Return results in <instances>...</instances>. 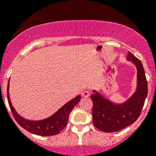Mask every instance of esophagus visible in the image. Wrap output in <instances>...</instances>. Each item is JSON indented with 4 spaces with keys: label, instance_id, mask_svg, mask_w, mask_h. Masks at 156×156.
<instances>
[{
    "label": "esophagus",
    "instance_id": "esophagus-1",
    "mask_svg": "<svg viewBox=\"0 0 156 156\" xmlns=\"http://www.w3.org/2000/svg\"><path fill=\"white\" fill-rule=\"evenodd\" d=\"M82 96L84 97H88L90 95V92L89 90H83L82 91Z\"/></svg>",
    "mask_w": 156,
    "mask_h": 156
}]
</instances>
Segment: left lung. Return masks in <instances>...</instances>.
<instances>
[{"mask_svg": "<svg viewBox=\"0 0 156 156\" xmlns=\"http://www.w3.org/2000/svg\"><path fill=\"white\" fill-rule=\"evenodd\" d=\"M127 59L137 69V90L133 97L122 105H115L102 97L98 93L92 94L93 122L102 131L111 133L122 130L132 125L140 115L147 96V81L142 62L128 52Z\"/></svg>", "mask_w": 156, "mask_h": 156, "instance_id": "left-lung-1", "label": "left lung"}]
</instances>
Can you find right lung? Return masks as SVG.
Listing matches in <instances>:
<instances>
[{"instance_id": "1", "label": "right lung", "mask_w": 156, "mask_h": 156, "mask_svg": "<svg viewBox=\"0 0 156 156\" xmlns=\"http://www.w3.org/2000/svg\"><path fill=\"white\" fill-rule=\"evenodd\" d=\"M8 89L9 83L7 85V100H8L9 106H10V110L15 120L25 130L34 134L39 135V136H53V135L60 133L61 130L66 126L71 111L81 100V96H78L73 100H70L66 104L64 105L55 114H53L48 119L33 122V121L26 120L17 114L16 112L11 105Z\"/></svg>"}]
</instances>
